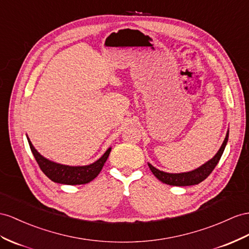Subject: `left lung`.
Returning a JSON list of instances; mask_svg holds the SVG:
<instances>
[{
  "label": "left lung",
  "mask_w": 249,
  "mask_h": 249,
  "mask_svg": "<svg viewBox=\"0 0 249 249\" xmlns=\"http://www.w3.org/2000/svg\"><path fill=\"white\" fill-rule=\"evenodd\" d=\"M228 135H229V131H227L224 142H223L221 148L219 149L218 152H216L215 156L213 159H210V160L207 161L205 164H203L202 166H200L199 168H196L195 170L188 171V173L169 174V173H165V171L157 169L149 163H148V166L151 170V173L155 175L157 179L165 184H167V185H173V186L196 185V184H199L202 181L205 180L206 178L213 173V170L216 166V164L219 163L220 159L223 155V151H224L225 146L228 141Z\"/></svg>",
  "instance_id": "left-lung-1"
}]
</instances>
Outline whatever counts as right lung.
<instances>
[{
  "label": "right lung",
  "instance_id": "right-lung-1",
  "mask_svg": "<svg viewBox=\"0 0 249 249\" xmlns=\"http://www.w3.org/2000/svg\"><path fill=\"white\" fill-rule=\"evenodd\" d=\"M27 140L31 152H33L36 161L39 164L43 173L52 181L60 184H66V185H81V184H86L92 181L100 174V171L103 168L107 158L111 151V148H108L98 161H95L90 165H85V166H68V165L55 163L44 158L34 147L28 137Z\"/></svg>",
  "mask_w": 249,
  "mask_h": 249
}]
</instances>
